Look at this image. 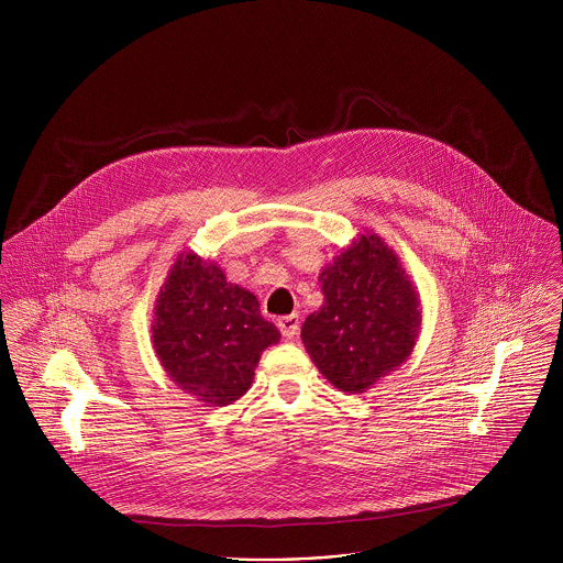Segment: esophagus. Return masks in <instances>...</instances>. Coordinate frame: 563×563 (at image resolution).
<instances>
[{
    "mask_svg": "<svg viewBox=\"0 0 563 563\" xmlns=\"http://www.w3.org/2000/svg\"><path fill=\"white\" fill-rule=\"evenodd\" d=\"M278 330H280V334H283L287 341L296 339V336H298V330H300V325H298V316H296V313H291V316H283V318H278Z\"/></svg>",
    "mask_w": 563,
    "mask_h": 563,
    "instance_id": "obj_1",
    "label": "esophagus"
}]
</instances>
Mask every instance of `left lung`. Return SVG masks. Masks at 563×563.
Listing matches in <instances>:
<instances>
[{"instance_id": "obj_1", "label": "left lung", "mask_w": 563, "mask_h": 563, "mask_svg": "<svg viewBox=\"0 0 563 563\" xmlns=\"http://www.w3.org/2000/svg\"><path fill=\"white\" fill-rule=\"evenodd\" d=\"M325 302L300 339L334 387L363 394L408 361L421 332V298L385 240L365 231L318 274Z\"/></svg>"}]
</instances>
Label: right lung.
Here are the masks:
<instances>
[{"mask_svg": "<svg viewBox=\"0 0 563 563\" xmlns=\"http://www.w3.org/2000/svg\"><path fill=\"white\" fill-rule=\"evenodd\" d=\"M151 343L167 376L209 408L245 396L261 354L280 341L258 298L194 252L178 254L153 307Z\"/></svg>", "mask_w": 563, "mask_h": 563, "instance_id": "1", "label": "right lung"}]
</instances>
